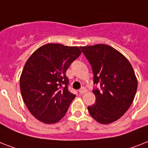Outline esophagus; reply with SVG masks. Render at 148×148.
Here are the masks:
<instances>
[{
	"mask_svg": "<svg viewBox=\"0 0 148 148\" xmlns=\"http://www.w3.org/2000/svg\"><path fill=\"white\" fill-rule=\"evenodd\" d=\"M79 94L83 95L85 94V93L87 92V89H86L85 87H82V88L79 89Z\"/></svg>",
	"mask_w": 148,
	"mask_h": 148,
	"instance_id": "obj_1",
	"label": "esophagus"
}]
</instances>
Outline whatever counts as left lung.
<instances>
[{
    "instance_id": "8db88e82",
    "label": "left lung",
    "mask_w": 148,
    "mask_h": 148,
    "mask_svg": "<svg viewBox=\"0 0 148 148\" xmlns=\"http://www.w3.org/2000/svg\"><path fill=\"white\" fill-rule=\"evenodd\" d=\"M92 66L95 102L88 106L89 114L98 122L107 125L127 112L135 96L138 80L127 58L106 44L80 47Z\"/></svg>"
}]
</instances>
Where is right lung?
Returning <instances> with one entry per match:
<instances>
[{"label":"right lung","instance_id":"right-lung-1","mask_svg":"<svg viewBox=\"0 0 148 148\" xmlns=\"http://www.w3.org/2000/svg\"><path fill=\"white\" fill-rule=\"evenodd\" d=\"M81 53L77 47L47 43L27 60L20 88L27 108L39 121L53 124L65 116L75 97L68 90L66 72Z\"/></svg>","mask_w":148,"mask_h":148}]
</instances>
